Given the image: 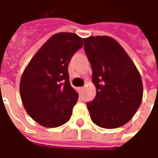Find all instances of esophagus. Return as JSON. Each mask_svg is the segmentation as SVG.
I'll return each mask as SVG.
<instances>
[{"mask_svg": "<svg viewBox=\"0 0 158 158\" xmlns=\"http://www.w3.org/2000/svg\"><path fill=\"white\" fill-rule=\"evenodd\" d=\"M84 89H85V87H84V86H81V87H79V88H78L79 93H82L84 91Z\"/></svg>", "mask_w": 158, "mask_h": 158, "instance_id": "1", "label": "esophagus"}]
</instances>
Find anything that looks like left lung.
Listing matches in <instances>:
<instances>
[{"instance_id": "8db88e82", "label": "left lung", "mask_w": 158, "mask_h": 158, "mask_svg": "<svg viewBox=\"0 0 158 158\" xmlns=\"http://www.w3.org/2000/svg\"><path fill=\"white\" fill-rule=\"evenodd\" d=\"M83 42L97 88L94 100L86 103L91 119L103 128L122 127L132 118L142 103L143 87L139 72L113 38L90 36Z\"/></svg>"}]
</instances>
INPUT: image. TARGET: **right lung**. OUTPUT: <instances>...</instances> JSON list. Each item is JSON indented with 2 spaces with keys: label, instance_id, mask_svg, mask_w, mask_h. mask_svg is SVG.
<instances>
[{
  "label": "right lung",
  "instance_id": "obj_1",
  "mask_svg": "<svg viewBox=\"0 0 158 158\" xmlns=\"http://www.w3.org/2000/svg\"><path fill=\"white\" fill-rule=\"evenodd\" d=\"M82 46L77 34H55L26 67L20 83L21 98L27 113L40 125L56 127L71 118L78 94L70 84L68 65Z\"/></svg>",
  "mask_w": 158,
  "mask_h": 158
}]
</instances>
